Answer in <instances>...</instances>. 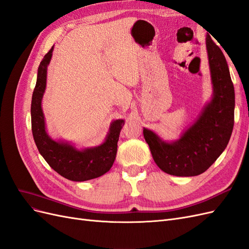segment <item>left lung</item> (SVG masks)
<instances>
[{
	"mask_svg": "<svg viewBox=\"0 0 249 249\" xmlns=\"http://www.w3.org/2000/svg\"><path fill=\"white\" fill-rule=\"evenodd\" d=\"M213 96L200 115L179 139L166 142L143 129L154 161L171 176L195 177L205 172L227 147L233 127L235 89L221 50L207 36Z\"/></svg>",
	"mask_w": 249,
	"mask_h": 249,
	"instance_id": "left-lung-1",
	"label": "left lung"
}]
</instances>
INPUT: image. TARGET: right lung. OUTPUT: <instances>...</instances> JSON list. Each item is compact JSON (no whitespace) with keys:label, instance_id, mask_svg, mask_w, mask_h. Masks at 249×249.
Instances as JSON below:
<instances>
[{"label":"right lung","instance_id":"1","mask_svg":"<svg viewBox=\"0 0 249 249\" xmlns=\"http://www.w3.org/2000/svg\"><path fill=\"white\" fill-rule=\"evenodd\" d=\"M53 50L54 47L43 57L37 72L31 103L33 138L43 159L60 176L73 182H84L105 175L112 167L117 153L120 130L124 124V120H114L110 125L106 140L95 147L79 150L67 142L53 140L46 131L41 109L42 96L47 86V69Z\"/></svg>","mask_w":249,"mask_h":249}]
</instances>
